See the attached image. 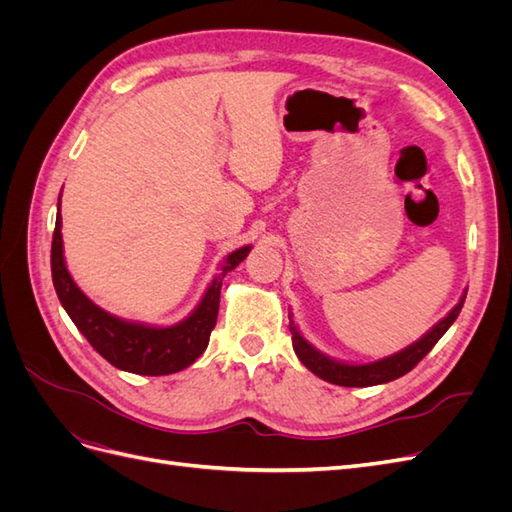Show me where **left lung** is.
Segmentation results:
<instances>
[{"label":"left lung","mask_w":512,"mask_h":512,"mask_svg":"<svg viewBox=\"0 0 512 512\" xmlns=\"http://www.w3.org/2000/svg\"><path fill=\"white\" fill-rule=\"evenodd\" d=\"M463 301H466V294L459 299V303L448 312L446 318H442L436 327H433L427 335H423L418 342L408 346L406 350H401L393 356H386L382 361L376 363H367V365H346V363H337L329 356H324L318 352L312 344H307L301 337V333L294 327V322L290 318V333H292V348L297 352L299 361L316 374L318 378L327 380L337 386H374V384H384L397 380L404 374H408L410 369H414L418 363L425 359V354L438 344V339L448 331V327L455 322L459 316Z\"/></svg>","instance_id":"obj_1"}]
</instances>
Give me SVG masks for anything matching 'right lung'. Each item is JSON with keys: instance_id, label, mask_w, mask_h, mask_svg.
<instances>
[{"instance_id": "1", "label": "right lung", "mask_w": 512, "mask_h": 512, "mask_svg": "<svg viewBox=\"0 0 512 512\" xmlns=\"http://www.w3.org/2000/svg\"><path fill=\"white\" fill-rule=\"evenodd\" d=\"M61 200V196H59ZM252 247H239L226 256L220 275L211 282L203 301L175 327H147L119 320L91 303L74 284L64 262L61 245V213H57L51 243V273L57 297L87 342L117 369L141 376H168L192 365L207 350L211 331L218 320L220 290L224 275L250 254Z\"/></svg>"}]
</instances>
